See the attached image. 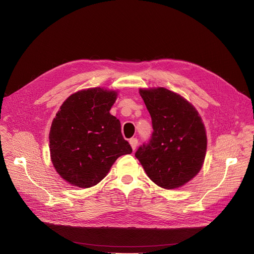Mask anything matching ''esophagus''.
Here are the masks:
<instances>
[{
  "label": "esophagus",
  "instance_id": "34e87169",
  "mask_svg": "<svg viewBox=\"0 0 254 254\" xmlns=\"http://www.w3.org/2000/svg\"><path fill=\"white\" fill-rule=\"evenodd\" d=\"M129 144H130V146H131L132 150H135L136 147H137V145H138V139H137V138H131V139H129Z\"/></svg>",
  "mask_w": 254,
  "mask_h": 254
}]
</instances>
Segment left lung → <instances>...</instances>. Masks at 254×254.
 <instances>
[{
	"mask_svg": "<svg viewBox=\"0 0 254 254\" xmlns=\"http://www.w3.org/2000/svg\"><path fill=\"white\" fill-rule=\"evenodd\" d=\"M152 120V135L135 155L158 186L173 190L201 170L207 150L202 118L188 101L167 88L140 89Z\"/></svg>",
	"mask_w": 254,
	"mask_h": 254,
	"instance_id": "obj_1",
	"label": "left lung"
}]
</instances>
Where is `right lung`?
<instances>
[{
	"instance_id": "add662e5",
	"label": "right lung",
	"mask_w": 254,
	"mask_h": 254,
	"mask_svg": "<svg viewBox=\"0 0 254 254\" xmlns=\"http://www.w3.org/2000/svg\"><path fill=\"white\" fill-rule=\"evenodd\" d=\"M115 91L100 87L66 99L49 132L51 162L63 179L78 188L98 184L116 159L131 153L119 120L110 114Z\"/></svg>"
}]
</instances>
